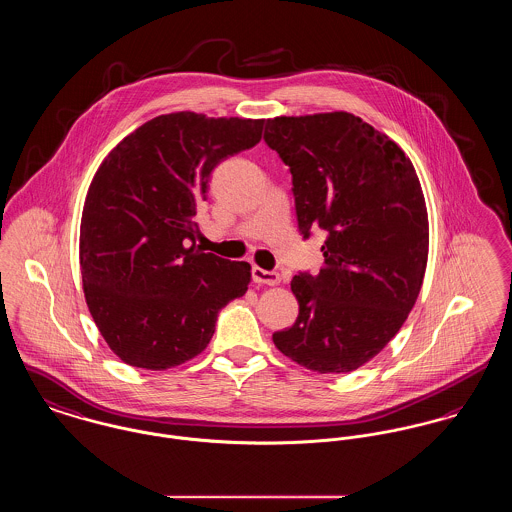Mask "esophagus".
<instances>
[{
  "label": "esophagus",
  "instance_id": "obj_1",
  "mask_svg": "<svg viewBox=\"0 0 512 512\" xmlns=\"http://www.w3.org/2000/svg\"><path fill=\"white\" fill-rule=\"evenodd\" d=\"M252 279L260 285H278L279 274L278 272H268V270H262L258 266L252 268Z\"/></svg>",
  "mask_w": 512,
  "mask_h": 512
}]
</instances>
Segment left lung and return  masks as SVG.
Here are the masks:
<instances>
[{"label":"left lung","instance_id":"1","mask_svg":"<svg viewBox=\"0 0 512 512\" xmlns=\"http://www.w3.org/2000/svg\"><path fill=\"white\" fill-rule=\"evenodd\" d=\"M266 144L293 178L303 238L325 231V266L299 272L279 352L317 373H348L407 321L428 260V213L413 162L360 117L334 111L268 119Z\"/></svg>","mask_w":512,"mask_h":512}]
</instances>
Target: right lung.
<instances>
[{"instance_id": "right-lung-1", "label": "right lung", "mask_w": 512, "mask_h": 512, "mask_svg": "<svg viewBox=\"0 0 512 512\" xmlns=\"http://www.w3.org/2000/svg\"><path fill=\"white\" fill-rule=\"evenodd\" d=\"M264 119L168 113L101 162L84 203L80 270L93 321L129 366L168 370L201 354L250 264L195 244L211 172L256 146Z\"/></svg>"}]
</instances>
